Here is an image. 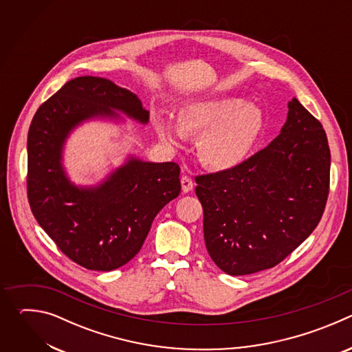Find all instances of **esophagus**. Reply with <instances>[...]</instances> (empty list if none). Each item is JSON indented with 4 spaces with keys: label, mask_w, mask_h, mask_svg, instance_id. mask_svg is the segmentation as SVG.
<instances>
[{
    "label": "esophagus",
    "mask_w": 352,
    "mask_h": 352,
    "mask_svg": "<svg viewBox=\"0 0 352 352\" xmlns=\"http://www.w3.org/2000/svg\"><path fill=\"white\" fill-rule=\"evenodd\" d=\"M181 185H182V192H190L192 189H193V181L190 179V177H188V175H182V178H181Z\"/></svg>",
    "instance_id": "34e87169"
}]
</instances>
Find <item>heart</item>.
I'll list each match as a JSON object with an SVG mask.
<instances>
[{"mask_svg": "<svg viewBox=\"0 0 352 352\" xmlns=\"http://www.w3.org/2000/svg\"><path fill=\"white\" fill-rule=\"evenodd\" d=\"M175 126L164 118L155 121L156 132L166 144L178 147L182 136H197V153L204 164L228 170L241 164L254 147L263 116L256 106L238 98L214 97L184 106Z\"/></svg>", "mask_w": 352, "mask_h": 352, "instance_id": "heart-1", "label": "heart"}]
</instances>
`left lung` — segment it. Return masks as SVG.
<instances>
[{"mask_svg":"<svg viewBox=\"0 0 352 352\" xmlns=\"http://www.w3.org/2000/svg\"><path fill=\"white\" fill-rule=\"evenodd\" d=\"M195 179L213 262L230 276L274 267L323 216L330 185L326 132L294 97L280 135L265 148Z\"/></svg>","mask_w":352,"mask_h":352,"instance_id":"1","label":"left lung"}]
</instances>
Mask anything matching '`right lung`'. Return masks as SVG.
I'll list each match as a JSON object with an SVG mask.
<instances>
[{
    "label": "right lung",
    "instance_id": "right-lung-1",
    "mask_svg": "<svg viewBox=\"0 0 352 352\" xmlns=\"http://www.w3.org/2000/svg\"><path fill=\"white\" fill-rule=\"evenodd\" d=\"M147 124L132 91L97 76L67 82L36 111L28 133V199L32 213L61 252L89 270L110 272L140 250L157 213L181 192L177 163L131 157L103 184L78 188L61 164L64 142L93 117L114 111Z\"/></svg>",
    "mask_w": 352,
    "mask_h": 352
}]
</instances>
